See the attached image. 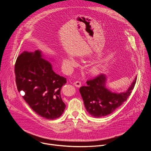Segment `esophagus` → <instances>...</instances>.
<instances>
[{
	"label": "esophagus",
	"instance_id": "obj_1",
	"mask_svg": "<svg viewBox=\"0 0 151 151\" xmlns=\"http://www.w3.org/2000/svg\"><path fill=\"white\" fill-rule=\"evenodd\" d=\"M74 85L77 87H80L81 86V82L80 81H76L74 82Z\"/></svg>",
	"mask_w": 151,
	"mask_h": 151
}]
</instances>
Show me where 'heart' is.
Masks as SVG:
<instances>
[{"mask_svg": "<svg viewBox=\"0 0 151 151\" xmlns=\"http://www.w3.org/2000/svg\"><path fill=\"white\" fill-rule=\"evenodd\" d=\"M63 64L64 68L69 69L76 65V62L73 57L68 55L63 58ZM91 72L94 75H97L100 72V68L99 66H93L91 69Z\"/></svg>", "mask_w": 151, "mask_h": 151, "instance_id": "obj_1", "label": "heart"}]
</instances>
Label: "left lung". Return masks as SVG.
<instances>
[{
  "instance_id": "left-lung-1",
  "label": "left lung",
  "mask_w": 151,
  "mask_h": 151,
  "mask_svg": "<svg viewBox=\"0 0 151 151\" xmlns=\"http://www.w3.org/2000/svg\"><path fill=\"white\" fill-rule=\"evenodd\" d=\"M137 76L126 91L114 93L106 88L107 77L100 74L93 79L87 81L79 92L87 111L93 117L100 118L112 114L130 96L136 82Z\"/></svg>"
}]
</instances>
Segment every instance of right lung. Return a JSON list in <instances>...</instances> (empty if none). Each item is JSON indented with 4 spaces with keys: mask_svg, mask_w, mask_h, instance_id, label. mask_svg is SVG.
Returning a JSON list of instances; mask_svg holds the SVG:
<instances>
[{
    "mask_svg": "<svg viewBox=\"0 0 151 151\" xmlns=\"http://www.w3.org/2000/svg\"><path fill=\"white\" fill-rule=\"evenodd\" d=\"M15 74L18 91L24 92V100L37 114L48 119L63 114L66 104L60 91L66 79L53 71L41 51L21 53L16 60Z\"/></svg>",
    "mask_w": 151,
    "mask_h": 151,
    "instance_id": "obj_1",
    "label": "right lung"
}]
</instances>
